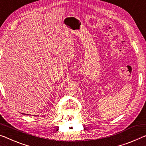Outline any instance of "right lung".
Returning <instances> with one entry per match:
<instances>
[{
    "label": "right lung",
    "mask_w": 146,
    "mask_h": 146,
    "mask_svg": "<svg viewBox=\"0 0 146 146\" xmlns=\"http://www.w3.org/2000/svg\"><path fill=\"white\" fill-rule=\"evenodd\" d=\"M23 114H25V113H23ZM25 115H28V114H25Z\"/></svg>",
    "instance_id": "right-lung-1"
}]
</instances>
